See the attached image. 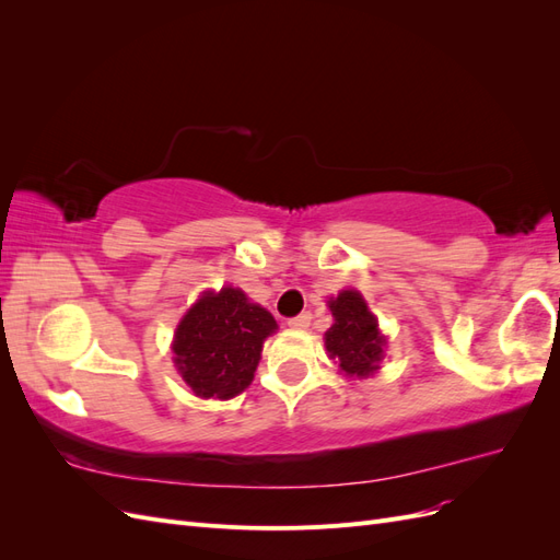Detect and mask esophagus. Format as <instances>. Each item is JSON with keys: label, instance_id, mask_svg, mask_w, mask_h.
<instances>
[{"label": "esophagus", "instance_id": "34e87169", "mask_svg": "<svg viewBox=\"0 0 560 560\" xmlns=\"http://www.w3.org/2000/svg\"><path fill=\"white\" fill-rule=\"evenodd\" d=\"M287 325H290L292 329H306L311 325V313H301L292 319H287Z\"/></svg>", "mask_w": 560, "mask_h": 560}]
</instances>
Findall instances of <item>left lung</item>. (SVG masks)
Wrapping results in <instances>:
<instances>
[{
	"label": "left lung",
	"mask_w": 560,
	"mask_h": 560,
	"mask_svg": "<svg viewBox=\"0 0 560 560\" xmlns=\"http://www.w3.org/2000/svg\"><path fill=\"white\" fill-rule=\"evenodd\" d=\"M334 325L325 334L329 358L350 378H369L381 369L385 358V336L378 329L376 315L369 311L358 290H343L329 299Z\"/></svg>",
	"instance_id": "obj_1"
}]
</instances>
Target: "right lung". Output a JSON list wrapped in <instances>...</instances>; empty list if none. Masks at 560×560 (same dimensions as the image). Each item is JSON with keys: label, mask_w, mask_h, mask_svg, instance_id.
<instances>
[{"label": "right lung", "mask_w": 560, "mask_h": 560, "mask_svg": "<svg viewBox=\"0 0 560 560\" xmlns=\"http://www.w3.org/2000/svg\"><path fill=\"white\" fill-rule=\"evenodd\" d=\"M278 329L238 287L206 292L175 329V366L202 399H231L252 383L266 338Z\"/></svg>", "instance_id": "add662e5"}]
</instances>
